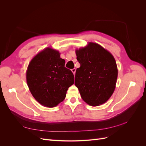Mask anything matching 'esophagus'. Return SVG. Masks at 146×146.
<instances>
[{
  "label": "esophagus",
  "instance_id": "esophagus-1",
  "mask_svg": "<svg viewBox=\"0 0 146 146\" xmlns=\"http://www.w3.org/2000/svg\"><path fill=\"white\" fill-rule=\"evenodd\" d=\"M71 70H72V72H73L74 75L76 74V68H74V69H72Z\"/></svg>",
  "mask_w": 146,
  "mask_h": 146
}]
</instances>
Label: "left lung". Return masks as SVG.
<instances>
[{"label": "left lung", "mask_w": 146, "mask_h": 146, "mask_svg": "<svg viewBox=\"0 0 146 146\" xmlns=\"http://www.w3.org/2000/svg\"><path fill=\"white\" fill-rule=\"evenodd\" d=\"M76 52L80 67L76 70L75 85L82 99L91 106L104 104L113 94L116 83L117 69L113 56L93 42Z\"/></svg>", "instance_id": "obj_1"}]
</instances>
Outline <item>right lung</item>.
Returning <instances> with one entry per match:
<instances>
[{
	"mask_svg": "<svg viewBox=\"0 0 146 146\" xmlns=\"http://www.w3.org/2000/svg\"><path fill=\"white\" fill-rule=\"evenodd\" d=\"M60 53L50 48L39 52L30 61L26 77L29 90L39 104L54 107L63 101L74 83L71 70L64 67Z\"/></svg>",
	"mask_w": 146,
	"mask_h": 146,
	"instance_id": "add662e5",
	"label": "right lung"
}]
</instances>
